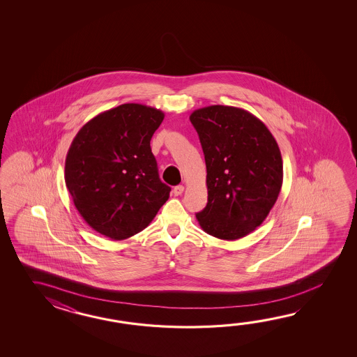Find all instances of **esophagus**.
I'll return each instance as SVG.
<instances>
[{
	"mask_svg": "<svg viewBox=\"0 0 357 357\" xmlns=\"http://www.w3.org/2000/svg\"><path fill=\"white\" fill-rule=\"evenodd\" d=\"M183 190L185 188L182 186V185H178V186H175V189H174V194H175V197H180L182 192H183Z\"/></svg>",
	"mask_w": 357,
	"mask_h": 357,
	"instance_id": "34e87169",
	"label": "esophagus"
}]
</instances>
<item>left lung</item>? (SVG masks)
<instances>
[{"label":"left lung","mask_w":357,"mask_h":357,"mask_svg":"<svg viewBox=\"0 0 357 357\" xmlns=\"http://www.w3.org/2000/svg\"><path fill=\"white\" fill-rule=\"evenodd\" d=\"M204 152L208 203L197 220L208 235L237 240L260 226L275 204L282 181L281 151L254 114L231 106L190 114Z\"/></svg>","instance_id":"1"}]
</instances>
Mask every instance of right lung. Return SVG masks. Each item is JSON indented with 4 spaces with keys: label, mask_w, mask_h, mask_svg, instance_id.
Returning a JSON list of instances; mask_svg holds the SVG:
<instances>
[{
    "label": "right lung",
    "mask_w": 357,
    "mask_h": 357,
    "mask_svg": "<svg viewBox=\"0 0 357 357\" xmlns=\"http://www.w3.org/2000/svg\"><path fill=\"white\" fill-rule=\"evenodd\" d=\"M165 114L125 103L77 131L65 162V182L77 212L94 231L125 240L143 231L167 202L151 139Z\"/></svg>",
    "instance_id": "1"
}]
</instances>
